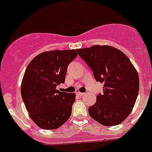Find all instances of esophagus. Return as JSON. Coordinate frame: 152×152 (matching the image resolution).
<instances>
[{"label": "esophagus", "mask_w": 152, "mask_h": 152, "mask_svg": "<svg viewBox=\"0 0 152 152\" xmlns=\"http://www.w3.org/2000/svg\"><path fill=\"white\" fill-rule=\"evenodd\" d=\"M76 94H77V95H80V96H83V95H84V93H83V92H76Z\"/></svg>", "instance_id": "1"}]
</instances>
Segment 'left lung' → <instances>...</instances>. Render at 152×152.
Returning <instances> with one entry per match:
<instances>
[{"label":"left lung","instance_id":"1","mask_svg":"<svg viewBox=\"0 0 152 152\" xmlns=\"http://www.w3.org/2000/svg\"><path fill=\"white\" fill-rule=\"evenodd\" d=\"M92 69L95 80L104 83L103 93L89 107V114L105 126L122 123L135 104L140 86L138 73L123 52L110 45L77 49Z\"/></svg>","mask_w":152,"mask_h":152}]
</instances>
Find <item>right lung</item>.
I'll list each match as a JSON object with an SVG mask.
<instances>
[{"label":"right lung","instance_id":"add662e5","mask_svg":"<svg viewBox=\"0 0 152 152\" xmlns=\"http://www.w3.org/2000/svg\"><path fill=\"white\" fill-rule=\"evenodd\" d=\"M77 56L75 50H55L39 53L26 69L21 86L25 107L39 128H60L69 118L75 94L56 89L65 82L69 63Z\"/></svg>","mask_w":152,"mask_h":152}]
</instances>
